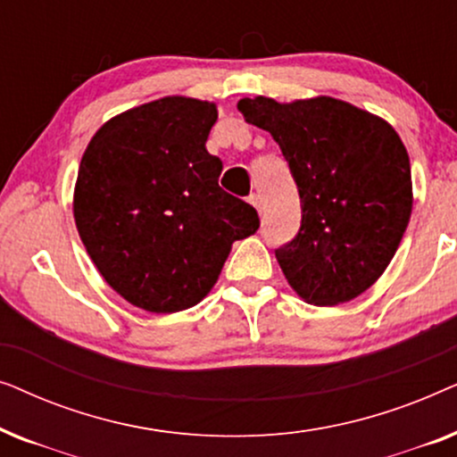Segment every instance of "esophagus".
Listing matches in <instances>:
<instances>
[{"mask_svg":"<svg viewBox=\"0 0 457 457\" xmlns=\"http://www.w3.org/2000/svg\"><path fill=\"white\" fill-rule=\"evenodd\" d=\"M247 199H249V204H252L255 210H258V212H262V199H260V195H258V193H252V195H249Z\"/></svg>","mask_w":457,"mask_h":457,"instance_id":"1","label":"esophagus"}]
</instances>
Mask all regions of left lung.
I'll list each match as a JSON object with an SVG mask.
<instances>
[{
  "instance_id": "obj_1",
  "label": "left lung",
  "mask_w": 457,
  "mask_h": 457,
  "mask_svg": "<svg viewBox=\"0 0 457 457\" xmlns=\"http://www.w3.org/2000/svg\"><path fill=\"white\" fill-rule=\"evenodd\" d=\"M237 108L272 135L297 185L302 227L274 249L287 280L310 303L352 302L377 283L408 228L402 139L378 116L333 97H245Z\"/></svg>"
}]
</instances>
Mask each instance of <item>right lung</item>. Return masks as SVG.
Wrapping results in <instances>:
<instances>
[{
	"instance_id": "add662e5",
	"label": "right lung",
	"mask_w": 457,
	"mask_h": 457,
	"mask_svg": "<svg viewBox=\"0 0 457 457\" xmlns=\"http://www.w3.org/2000/svg\"><path fill=\"white\" fill-rule=\"evenodd\" d=\"M216 105L164 97L112 118L80 160L74 220L112 289L170 314L208 295L235 241L260 228L253 205L218 185L208 154Z\"/></svg>"
}]
</instances>
